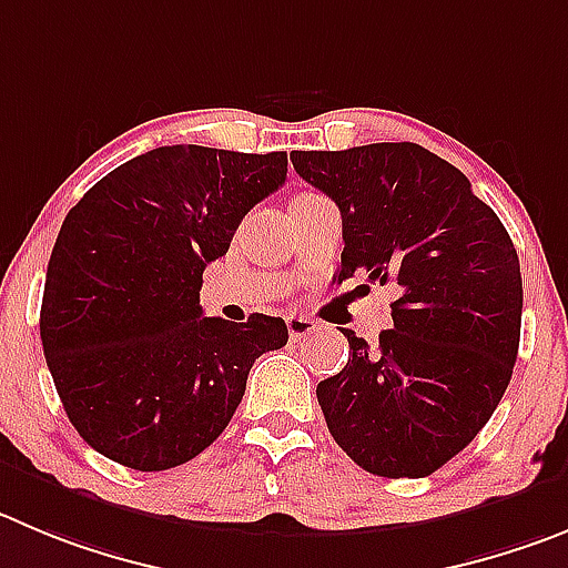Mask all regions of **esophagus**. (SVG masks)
Returning a JSON list of instances; mask_svg holds the SVG:
<instances>
[{"mask_svg":"<svg viewBox=\"0 0 568 568\" xmlns=\"http://www.w3.org/2000/svg\"><path fill=\"white\" fill-rule=\"evenodd\" d=\"M285 325H288V336L294 338V342H300V338H308V336H314L316 331H322L320 327V322L316 320H311V316H296V314H291L288 320H285Z\"/></svg>","mask_w":568,"mask_h":568,"instance_id":"obj_1","label":"esophagus"}]
</instances>
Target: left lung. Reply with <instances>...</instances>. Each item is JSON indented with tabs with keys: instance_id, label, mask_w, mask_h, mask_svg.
<instances>
[{
	"instance_id": "obj_1",
	"label": "left lung",
	"mask_w": 568,
	"mask_h": 568,
	"mask_svg": "<svg viewBox=\"0 0 568 568\" xmlns=\"http://www.w3.org/2000/svg\"><path fill=\"white\" fill-rule=\"evenodd\" d=\"M342 212L338 283L395 285L392 327L353 331L347 367L316 386L342 452L375 476L420 479L499 406L521 338V266L499 215L454 164L415 142L294 151Z\"/></svg>"
}]
</instances>
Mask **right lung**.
Segmentation results:
<instances>
[{"label":"right lung","mask_w":568,"mask_h":568,"mask_svg":"<svg viewBox=\"0 0 568 568\" xmlns=\"http://www.w3.org/2000/svg\"><path fill=\"white\" fill-rule=\"evenodd\" d=\"M285 151L164 145L100 179L63 219L47 266L41 344L69 423L134 470L199 457L230 426L280 316H201L206 263L285 182Z\"/></svg>","instance_id":"right-lung-1"}]
</instances>
